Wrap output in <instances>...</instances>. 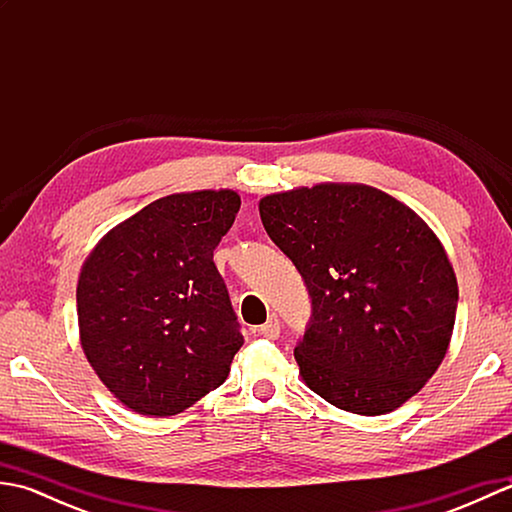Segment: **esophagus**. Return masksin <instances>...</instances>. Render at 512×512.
<instances>
[{
    "instance_id": "obj_1",
    "label": "esophagus",
    "mask_w": 512,
    "mask_h": 512,
    "mask_svg": "<svg viewBox=\"0 0 512 512\" xmlns=\"http://www.w3.org/2000/svg\"><path fill=\"white\" fill-rule=\"evenodd\" d=\"M262 336H266V339H277L279 332H281V325H279V319L277 317H270L264 325H259L257 330Z\"/></svg>"
}]
</instances>
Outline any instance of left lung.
<instances>
[{"instance_id": "obj_1", "label": "left lung", "mask_w": 512, "mask_h": 512, "mask_svg": "<svg viewBox=\"0 0 512 512\" xmlns=\"http://www.w3.org/2000/svg\"><path fill=\"white\" fill-rule=\"evenodd\" d=\"M259 215L308 288L310 321L295 345L306 385L361 416L418 394L447 354L458 310L436 233L365 184L266 195Z\"/></svg>"}]
</instances>
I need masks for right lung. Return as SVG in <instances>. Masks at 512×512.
<instances>
[{"label":"right lung","mask_w":512,"mask_h":512,"mask_svg":"<svg viewBox=\"0 0 512 512\" xmlns=\"http://www.w3.org/2000/svg\"><path fill=\"white\" fill-rule=\"evenodd\" d=\"M239 204L235 191L167 195L107 233L83 264V352L143 416H176L231 372L244 336L213 250Z\"/></svg>","instance_id":"right-lung-1"}]
</instances>
